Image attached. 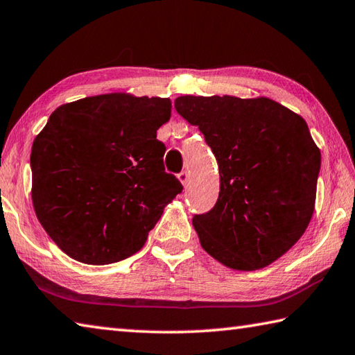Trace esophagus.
Wrapping results in <instances>:
<instances>
[{"label":"esophagus","instance_id":"esophagus-1","mask_svg":"<svg viewBox=\"0 0 355 355\" xmlns=\"http://www.w3.org/2000/svg\"><path fill=\"white\" fill-rule=\"evenodd\" d=\"M178 178L180 182H182L183 184H188L189 183V172L188 171H182L178 173Z\"/></svg>","mask_w":355,"mask_h":355}]
</instances>
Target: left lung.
<instances>
[{
  "label": "left lung",
  "mask_w": 355,
  "mask_h": 355,
  "mask_svg": "<svg viewBox=\"0 0 355 355\" xmlns=\"http://www.w3.org/2000/svg\"><path fill=\"white\" fill-rule=\"evenodd\" d=\"M178 114L205 135L220 192L192 223L203 250L234 270H257L288 251L313 214L321 153L306 121L267 98L180 96Z\"/></svg>",
  "instance_id": "obj_1"
}]
</instances>
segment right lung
Instances as JSON below:
<instances>
[{"label":"right lung","instance_id":"add662e5","mask_svg":"<svg viewBox=\"0 0 355 355\" xmlns=\"http://www.w3.org/2000/svg\"><path fill=\"white\" fill-rule=\"evenodd\" d=\"M166 98L101 94L57 108L31 152L42 227L73 259L104 266L143 248L183 184L164 169Z\"/></svg>","mask_w":355,"mask_h":355}]
</instances>
